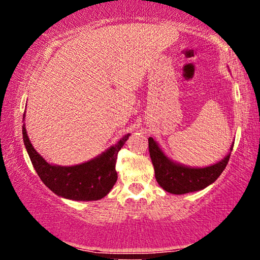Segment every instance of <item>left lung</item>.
Listing matches in <instances>:
<instances>
[{
	"instance_id": "1",
	"label": "left lung",
	"mask_w": 260,
	"mask_h": 260,
	"mask_svg": "<svg viewBox=\"0 0 260 260\" xmlns=\"http://www.w3.org/2000/svg\"><path fill=\"white\" fill-rule=\"evenodd\" d=\"M233 147L234 143L230 147V153ZM149 151L154 167L155 180L160 187L172 194H186L206 188L221 175L230 158L229 153L215 165L205 169H190L171 161L159 149L152 137L149 138Z\"/></svg>"
}]
</instances>
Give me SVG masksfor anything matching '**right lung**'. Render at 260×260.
I'll list each match as a JSON object with an SVG mask.
<instances>
[{"mask_svg":"<svg viewBox=\"0 0 260 260\" xmlns=\"http://www.w3.org/2000/svg\"><path fill=\"white\" fill-rule=\"evenodd\" d=\"M23 141L41 180L54 194L75 201H95L105 198L117 180L115 170L118 151L124 145L126 135L116 145L93 160L75 166H54L44 160L34 149L23 124Z\"/></svg>","mask_w":260,"mask_h":260,"instance_id":"1","label":"right lung"}]
</instances>
